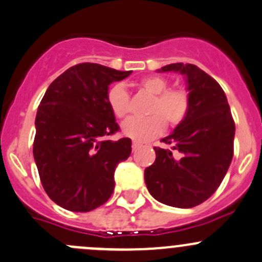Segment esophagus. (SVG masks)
Segmentation results:
<instances>
[{"mask_svg": "<svg viewBox=\"0 0 262 262\" xmlns=\"http://www.w3.org/2000/svg\"><path fill=\"white\" fill-rule=\"evenodd\" d=\"M139 147V143L138 142H133V144H132V148H133V151H136L137 148Z\"/></svg>", "mask_w": 262, "mask_h": 262, "instance_id": "1", "label": "esophagus"}]
</instances>
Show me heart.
Here are the masks:
<instances>
[{"mask_svg": "<svg viewBox=\"0 0 262 262\" xmlns=\"http://www.w3.org/2000/svg\"><path fill=\"white\" fill-rule=\"evenodd\" d=\"M169 83L164 77L149 75L142 78L138 87L154 96L148 107V118L129 119L123 125V133L137 142H147L164 132L165 124L177 126L187 116L190 106L189 93L185 88L166 90ZM107 105L114 116L126 119L130 113V97L121 84L111 87L107 92Z\"/></svg>", "mask_w": 262, "mask_h": 262, "instance_id": "heart-1", "label": "heart"}]
</instances>
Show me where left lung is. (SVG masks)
<instances>
[{
    "label": "left lung",
    "instance_id": "8db88e82",
    "mask_svg": "<svg viewBox=\"0 0 262 262\" xmlns=\"http://www.w3.org/2000/svg\"><path fill=\"white\" fill-rule=\"evenodd\" d=\"M159 72L185 77L190 106L184 120L154 147L156 160L144 170L155 200L179 209L202 204L214 194L233 159L235 125L219 83L193 63H170Z\"/></svg>",
    "mask_w": 262,
    "mask_h": 262
}]
</instances>
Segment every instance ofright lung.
<instances>
[{
    "label": "right lung",
    "mask_w": 262,
    "mask_h": 262,
    "mask_svg": "<svg viewBox=\"0 0 262 262\" xmlns=\"http://www.w3.org/2000/svg\"><path fill=\"white\" fill-rule=\"evenodd\" d=\"M130 74L83 62L46 91L35 116L33 156L46 193L62 209L87 212L113 194L114 172L130 156L132 141L107 138L119 125L106 97L111 83Z\"/></svg>",
    "instance_id": "right-lung-1"
}]
</instances>
